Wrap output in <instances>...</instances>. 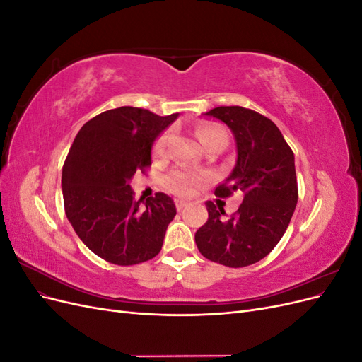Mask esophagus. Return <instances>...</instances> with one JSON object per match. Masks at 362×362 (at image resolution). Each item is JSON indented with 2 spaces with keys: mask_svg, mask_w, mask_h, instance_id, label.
Returning <instances> with one entry per match:
<instances>
[{
  "mask_svg": "<svg viewBox=\"0 0 362 362\" xmlns=\"http://www.w3.org/2000/svg\"><path fill=\"white\" fill-rule=\"evenodd\" d=\"M175 205H177V210H182L184 206L189 205V202L184 201V199H175Z\"/></svg>",
  "mask_w": 362,
  "mask_h": 362,
  "instance_id": "obj_1",
  "label": "esophagus"
}]
</instances>
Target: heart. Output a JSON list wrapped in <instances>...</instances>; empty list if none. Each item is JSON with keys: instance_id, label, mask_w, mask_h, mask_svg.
I'll return each instance as SVG.
<instances>
[{"instance_id": "b5f03b06", "label": "heart", "mask_w": 362, "mask_h": 362, "mask_svg": "<svg viewBox=\"0 0 362 362\" xmlns=\"http://www.w3.org/2000/svg\"><path fill=\"white\" fill-rule=\"evenodd\" d=\"M198 137L206 149L217 145V144H223V141H228L226 131L221 125H214V124L201 127L198 129ZM169 140H170L169 131H166V133L160 136V139L156 144V154L157 156L161 157L166 154ZM205 180H206V177L204 173H199V172L187 169V168H175L166 175V177H164V185H166V189L169 192H172L175 194L190 196L199 189V185Z\"/></svg>"}]
</instances>
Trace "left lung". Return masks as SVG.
Returning <instances> with one entry per match:
<instances>
[{
  "label": "left lung",
  "mask_w": 362,
  "mask_h": 362,
  "mask_svg": "<svg viewBox=\"0 0 362 362\" xmlns=\"http://www.w3.org/2000/svg\"><path fill=\"white\" fill-rule=\"evenodd\" d=\"M206 116L233 129L237 161L218 184V198L243 194L231 216L206 202L208 218L194 234L201 254L228 267H246L269 255L282 238L298 204L294 154L279 128L266 116L240 105L216 107Z\"/></svg>",
  "instance_id": "1"
}]
</instances>
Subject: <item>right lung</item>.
Segmentation results:
<instances>
[{
    "label": "right lung",
    "mask_w": 362,
    "mask_h": 362,
    "mask_svg": "<svg viewBox=\"0 0 362 362\" xmlns=\"http://www.w3.org/2000/svg\"><path fill=\"white\" fill-rule=\"evenodd\" d=\"M177 117L119 107L74 139L62 172L64 213L81 242L112 264H140L161 250L177 208L164 193L136 201L129 180L151 168L152 144Z\"/></svg>",
    "instance_id": "right-lung-1"
}]
</instances>
